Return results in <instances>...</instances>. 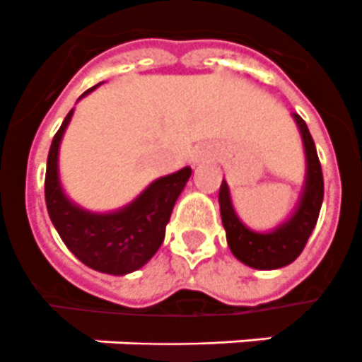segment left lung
I'll return each mask as SVG.
<instances>
[{"label":"left lung","mask_w":362,"mask_h":362,"mask_svg":"<svg viewBox=\"0 0 362 362\" xmlns=\"http://www.w3.org/2000/svg\"><path fill=\"white\" fill-rule=\"evenodd\" d=\"M297 122L304 144L306 156V180H304L303 195L298 199L297 210L291 218L269 233H257L247 229L237 216L231 203L229 186L223 180L220 186V212L221 223L226 227L227 244L233 255L247 267L259 270L281 269L293 263L306 246L310 235L314 231L320 218L321 203H323V173L317 158L314 139L310 135L308 125L298 115L293 112Z\"/></svg>","instance_id":"left-lung-1"}]
</instances>
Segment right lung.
Here are the masks:
<instances>
[{
  "label": "right lung",
  "mask_w": 362,
  "mask_h": 362,
  "mask_svg": "<svg viewBox=\"0 0 362 362\" xmlns=\"http://www.w3.org/2000/svg\"><path fill=\"white\" fill-rule=\"evenodd\" d=\"M98 86L90 88L81 98ZM71 116L73 109L54 135L48 152L45 176L48 216L65 246L86 267L105 274H129L144 267L161 246L170 212L192 176V167H184L153 180L135 201L120 210L99 214L81 209L67 199L58 173L59 142Z\"/></svg>",
  "instance_id": "obj_1"
}]
</instances>
